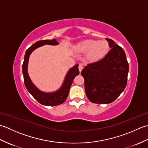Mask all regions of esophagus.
<instances>
[{"mask_svg":"<svg viewBox=\"0 0 148 148\" xmlns=\"http://www.w3.org/2000/svg\"><path fill=\"white\" fill-rule=\"evenodd\" d=\"M78 69H79V72H81V71L83 70V65L82 64H79V67H78Z\"/></svg>","mask_w":148,"mask_h":148,"instance_id":"1","label":"esophagus"}]
</instances>
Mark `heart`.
<instances>
[{
    "label": "heart",
    "mask_w": 148,
    "mask_h": 148,
    "mask_svg": "<svg viewBox=\"0 0 148 148\" xmlns=\"http://www.w3.org/2000/svg\"><path fill=\"white\" fill-rule=\"evenodd\" d=\"M79 51L88 53V58L92 61H98L108 54L109 49L108 42L106 40H86L77 46Z\"/></svg>",
    "instance_id": "obj_1"
}]
</instances>
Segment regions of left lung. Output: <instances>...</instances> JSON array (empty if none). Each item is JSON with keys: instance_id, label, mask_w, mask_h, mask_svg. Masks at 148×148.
Segmentation results:
<instances>
[{"instance_id": "8db88e82", "label": "left lung", "mask_w": 148, "mask_h": 148, "mask_svg": "<svg viewBox=\"0 0 148 148\" xmlns=\"http://www.w3.org/2000/svg\"><path fill=\"white\" fill-rule=\"evenodd\" d=\"M106 39L111 50L103 58L88 64L81 72L88 99L100 104L114 102L123 92L129 69L124 50L113 40Z\"/></svg>"}]
</instances>
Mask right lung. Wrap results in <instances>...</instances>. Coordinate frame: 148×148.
Returning a JSON list of instances; mask_svg holds the SVG:
<instances>
[{
    "label": "right lung",
    "mask_w": 148,
    "mask_h": 148,
    "mask_svg": "<svg viewBox=\"0 0 148 148\" xmlns=\"http://www.w3.org/2000/svg\"><path fill=\"white\" fill-rule=\"evenodd\" d=\"M58 44L59 43L55 39L53 40H41L36 42L35 44L31 46L29 48L27 49L25 55L23 64L22 65L24 83L27 90L33 96L34 99H36L40 103L45 106H55L64 103L67 98L69 90H70L74 79L79 73V69H78V65H79L76 64L73 67L69 69V71L66 74L64 81L62 86L57 91L54 92H43L37 88L33 84L32 81L30 79L27 71L28 62H29L30 54L34 50H35L40 46L45 45H58Z\"/></svg>",
    "instance_id": "obj_1"
}]
</instances>
